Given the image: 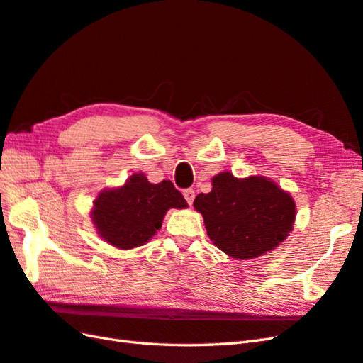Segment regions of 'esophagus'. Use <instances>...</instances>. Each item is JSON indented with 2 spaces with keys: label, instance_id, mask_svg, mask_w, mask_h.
<instances>
[{
  "label": "esophagus",
  "instance_id": "34e87169",
  "mask_svg": "<svg viewBox=\"0 0 363 363\" xmlns=\"http://www.w3.org/2000/svg\"><path fill=\"white\" fill-rule=\"evenodd\" d=\"M183 196H184V199H186L188 205L191 206L192 203H194V199H196V191H194L192 188H188V189L183 191Z\"/></svg>",
  "mask_w": 363,
  "mask_h": 363
}]
</instances>
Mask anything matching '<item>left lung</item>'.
Wrapping results in <instances>:
<instances>
[{
  "label": "left lung",
  "instance_id": "left-lung-1",
  "mask_svg": "<svg viewBox=\"0 0 363 363\" xmlns=\"http://www.w3.org/2000/svg\"><path fill=\"white\" fill-rule=\"evenodd\" d=\"M194 208L201 212L208 235L234 259H254L276 248L293 229L296 205L288 192L263 177L238 180L222 172L212 191L199 194Z\"/></svg>",
  "mask_w": 363,
  "mask_h": 363
}]
</instances>
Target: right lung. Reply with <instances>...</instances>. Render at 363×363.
<instances>
[{"label": "right lung", "mask_w": 363, "mask_h": 363, "mask_svg": "<svg viewBox=\"0 0 363 363\" xmlns=\"http://www.w3.org/2000/svg\"><path fill=\"white\" fill-rule=\"evenodd\" d=\"M188 203L169 180L152 184L143 174H134L125 186L101 192L94 203L92 220L106 242L120 250L145 245L169 208H186Z\"/></svg>", "instance_id": "obj_1"}]
</instances>
